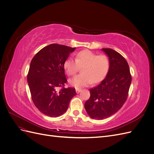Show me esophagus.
Returning <instances> with one entry per match:
<instances>
[{"instance_id": "1", "label": "esophagus", "mask_w": 154, "mask_h": 154, "mask_svg": "<svg viewBox=\"0 0 154 154\" xmlns=\"http://www.w3.org/2000/svg\"><path fill=\"white\" fill-rule=\"evenodd\" d=\"M81 91H82V89H80V88H76V92L77 93V94L80 93Z\"/></svg>"}]
</instances>
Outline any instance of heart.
<instances>
[{
	"instance_id": "b5f03b06",
	"label": "heart",
	"mask_w": 154,
	"mask_h": 154,
	"mask_svg": "<svg viewBox=\"0 0 154 154\" xmlns=\"http://www.w3.org/2000/svg\"><path fill=\"white\" fill-rule=\"evenodd\" d=\"M110 63L105 55H97L89 50H83L78 53L76 60L67 58L63 63V68L69 76L75 74L80 69L83 67V74L69 80L70 85L76 88L86 87L94 82H101L109 71Z\"/></svg>"
}]
</instances>
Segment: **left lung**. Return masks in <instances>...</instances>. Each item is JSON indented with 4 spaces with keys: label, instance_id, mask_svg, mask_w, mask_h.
<instances>
[{
    "label": "left lung",
    "instance_id": "8db88e82",
    "mask_svg": "<svg viewBox=\"0 0 154 154\" xmlns=\"http://www.w3.org/2000/svg\"><path fill=\"white\" fill-rule=\"evenodd\" d=\"M101 50L109 57V71L99 85L90 89V98L84 105L88 116L97 120L109 118L122 108L132 82L128 64L123 56L112 49Z\"/></svg>",
    "mask_w": 154,
    "mask_h": 154
}]
</instances>
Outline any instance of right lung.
<instances>
[{"label": "right lung", "mask_w": 154, "mask_h": 154, "mask_svg": "<svg viewBox=\"0 0 154 154\" xmlns=\"http://www.w3.org/2000/svg\"><path fill=\"white\" fill-rule=\"evenodd\" d=\"M76 48L53 44L42 49L32 58L27 83L32 100L42 113L57 118L66 112L76 95L75 88H64L67 81L63 63ZM63 87L60 91L57 88Z\"/></svg>", "instance_id": "obj_1"}]
</instances>
